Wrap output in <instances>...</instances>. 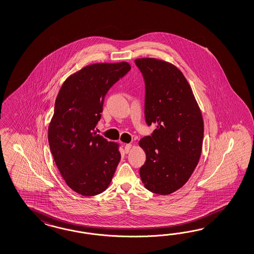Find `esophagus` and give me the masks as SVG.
<instances>
[{"label": "esophagus", "mask_w": 254, "mask_h": 254, "mask_svg": "<svg viewBox=\"0 0 254 254\" xmlns=\"http://www.w3.org/2000/svg\"><path fill=\"white\" fill-rule=\"evenodd\" d=\"M131 147H132V145L130 143H127V144L125 145V151L127 152V153H128L129 151H130Z\"/></svg>", "instance_id": "esophagus-1"}]
</instances>
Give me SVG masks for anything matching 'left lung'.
<instances>
[{
	"instance_id": "left-lung-1",
	"label": "left lung",
	"mask_w": 254,
	"mask_h": 254,
	"mask_svg": "<svg viewBox=\"0 0 254 254\" xmlns=\"http://www.w3.org/2000/svg\"><path fill=\"white\" fill-rule=\"evenodd\" d=\"M145 83V120L156 128L139 140L145 188L167 195L185 185L199 163L203 120L191 88L178 67L154 58L136 59Z\"/></svg>"
}]
</instances>
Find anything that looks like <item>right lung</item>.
I'll use <instances>...</instances> for the list:
<instances>
[{
	"label": "right lung",
	"mask_w": 254,
	"mask_h": 254,
	"mask_svg": "<svg viewBox=\"0 0 254 254\" xmlns=\"http://www.w3.org/2000/svg\"><path fill=\"white\" fill-rule=\"evenodd\" d=\"M130 68L127 62L88 65L69 76L55 100L50 149L65 183L83 196L105 190L120 162L118 144L94 129L106 93Z\"/></svg>",
	"instance_id": "add662e5"
}]
</instances>
